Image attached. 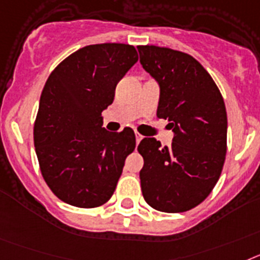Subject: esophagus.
I'll return each mask as SVG.
<instances>
[{
	"label": "esophagus",
	"instance_id": "esophagus-1",
	"mask_svg": "<svg viewBox=\"0 0 260 260\" xmlns=\"http://www.w3.org/2000/svg\"><path fill=\"white\" fill-rule=\"evenodd\" d=\"M143 139H144V136H141L140 133L136 132V144H137V145H139L140 141H141V140H143Z\"/></svg>",
	"mask_w": 260,
	"mask_h": 260
}]
</instances>
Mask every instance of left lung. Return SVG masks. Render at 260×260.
<instances>
[{"instance_id":"obj_1","label":"left lung","mask_w":260,"mask_h":260,"mask_svg":"<svg viewBox=\"0 0 260 260\" xmlns=\"http://www.w3.org/2000/svg\"><path fill=\"white\" fill-rule=\"evenodd\" d=\"M140 62L159 85L157 116L174 132L170 146L153 137L139 144L144 158L141 189L152 208L179 213L211 193L226 155L224 99L209 73L192 56L157 46L137 47Z\"/></svg>"}]
</instances>
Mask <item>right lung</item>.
Segmentation results:
<instances>
[{
    "mask_svg": "<svg viewBox=\"0 0 260 260\" xmlns=\"http://www.w3.org/2000/svg\"><path fill=\"white\" fill-rule=\"evenodd\" d=\"M137 60L129 44H92L68 56L49 74L34 144L43 178L64 203L95 208L114 193L136 137L129 127L121 132L102 128V111L114 102L117 82Z\"/></svg>",
    "mask_w": 260,
    "mask_h": 260,
    "instance_id": "obj_1",
    "label": "right lung"
}]
</instances>
